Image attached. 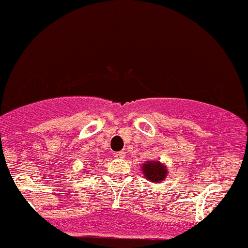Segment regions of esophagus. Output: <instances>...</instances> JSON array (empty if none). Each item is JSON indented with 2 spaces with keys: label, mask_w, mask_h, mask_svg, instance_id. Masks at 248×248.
Here are the masks:
<instances>
[{
  "label": "esophagus",
  "mask_w": 248,
  "mask_h": 248,
  "mask_svg": "<svg viewBox=\"0 0 248 248\" xmlns=\"http://www.w3.org/2000/svg\"><path fill=\"white\" fill-rule=\"evenodd\" d=\"M126 156V152L124 151H120V152H116V153H114V157H116V159H122V157Z\"/></svg>",
  "instance_id": "34e87169"
}]
</instances>
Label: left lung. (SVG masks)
<instances>
[{"label": "left lung", "mask_w": 248, "mask_h": 248, "mask_svg": "<svg viewBox=\"0 0 248 248\" xmlns=\"http://www.w3.org/2000/svg\"><path fill=\"white\" fill-rule=\"evenodd\" d=\"M141 170L147 180L154 182V184H161L168 175L167 166L160 161H155V160L154 161H146L141 166Z\"/></svg>", "instance_id": "obj_1"}]
</instances>
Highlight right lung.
Masks as SVG:
<instances>
[{
  "instance_id": "right-lung-1",
  "label": "right lung",
  "mask_w": 248,
  "mask_h": 248,
  "mask_svg": "<svg viewBox=\"0 0 248 248\" xmlns=\"http://www.w3.org/2000/svg\"><path fill=\"white\" fill-rule=\"evenodd\" d=\"M84 172H87V170H82V173H84Z\"/></svg>"
}]
</instances>
